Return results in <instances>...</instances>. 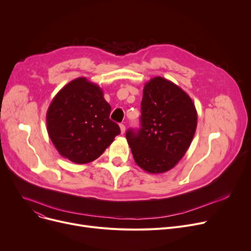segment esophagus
<instances>
[{
	"mask_svg": "<svg viewBox=\"0 0 251 251\" xmlns=\"http://www.w3.org/2000/svg\"><path fill=\"white\" fill-rule=\"evenodd\" d=\"M120 129H121V133L124 134L125 133V125L124 124H120Z\"/></svg>",
	"mask_w": 251,
	"mask_h": 251,
	"instance_id": "obj_1",
	"label": "esophagus"
}]
</instances>
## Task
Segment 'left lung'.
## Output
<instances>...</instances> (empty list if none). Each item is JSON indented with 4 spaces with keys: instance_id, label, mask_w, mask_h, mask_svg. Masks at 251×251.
<instances>
[{
    "instance_id": "8db88e82",
    "label": "left lung",
    "mask_w": 251,
    "mask_h": 251,
    "mask_svg": "<svg viewBox=\"0 0 251 251\" xmlns=\"http://www.w3.org/2000/svg\"><path fill=\"white\" fill-rule=\"evenodd\" d=\"M140 124L139 129L126 132L134 161L148 173H165L190 147L197 112L181 87L163 77H153L143 88Z\"/></svg>"
}]
</instances>
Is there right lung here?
<instances>
[{"mask_svg":"<svg viewBox=\"0 0 251 251\" xmlns=\"http://www.w3.org/2000/svg\"><path fill=\"white\" fill-rule=\"evenodd\" d=\"M111 105L101 88L79 77L52 99L47 112L49 136L59 153L75 164L97 160L120 127L110 119Z\"/></svg>","mask_w":251,"mask_h":251,"instance_id":"add662e5","label":"right lung"}]
</instances>
